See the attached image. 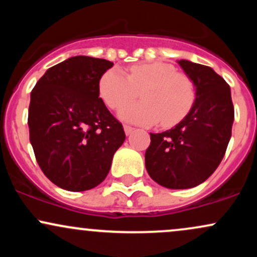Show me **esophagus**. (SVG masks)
Instances as JSON below:
<instances>
[{
	"label": "esophagus",
	"mask_w": 257,
	"mask_h": 257,
	"mask_svg": "<svg viewBox=\"0 0 257 257\" xmlns=\"http://www.w3.org/2000/svg\"><path fill=\"white\" fill-rule=\"evenodd\" d=\"M134 129L135 128H133V126H131V125H124V132H125V134L126 135H129V134H131V133H133V132H134Z\"/></svg>",
	"instance_id": "esophagus-1"
}]
</instances>
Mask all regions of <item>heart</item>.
<instances>
[{
  "mask_svg": "<svg viewBox=\"0 0 257 257\" xmlns=\"http://www.w3.org/2000/svg\"><path fill=\"white\" fill-rule=\"evenodd\" d=\"M141 90L140 102L125 105ZM99 94L112 110L120 106L119 116L129 122L153 125H173L190 112L196 101L192 79L178 72L170 64L143 63L129 67L128 75L119 67H112L100 77Z\"/></svg>",
  "mask_w": 257,
  "mask_h": 257,
  "instance_id": "1",
  "label": "heart"
}]
</instances>
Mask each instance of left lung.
<instances>
[{"mask_svg": "<svg viewBox=\"0 0 257 257\" xmlns=\"http://www.w3.org/2000/svg\"><path fill=\"white\" fill-rule=\"evenodd\" d=\"M196 85V101L178 125L151 135L145 153L149 175L173 190L204 182L222 161L232 135L234 107L227 82L211 67L178 61Z\"/></svg>", "mask_w": 257, "mask_h": 257, "instance_id": "8db88e82", "label": "left lung"}]
</instances>
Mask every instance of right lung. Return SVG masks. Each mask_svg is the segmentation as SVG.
Wrapping results in <instances>:
<instances>
[{
  "label": "right lung",
  "instance_id": "obj_1",
  "mask_svg": "<svg viewBox=\"0 0 257 257\" xmlns=\"http://www.w3.org/2000/svg\"><path fill=\"white\" fill-rule=\"evenodd\" d=\"M113 63L72 57L38 79L29 106L35 157L54 185L72 192L94 188L110 172L125 134L99 98V81Z\"/></svg>",
  "mask_w": 257,
  "mask_h": 257
}]
</instances>
